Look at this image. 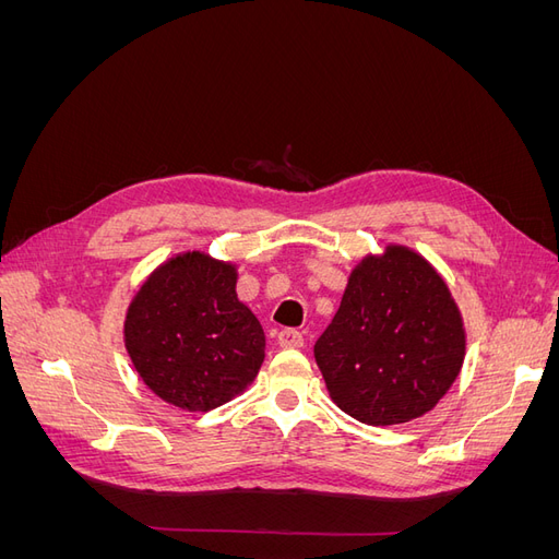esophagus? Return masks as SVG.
Segmentation results:
<instances>
[{
  "label": "esophagus",
  "instance_id": "esophagus-1",
  "mask_svg": "<svg viewBox=\"0 0 559 559\" xmlns=\"http://www.w3.org/2000/svg\"><path fill=\"white\" fill-rule=\"evenodd\" d=\"M302 341H306V337H302V333L296 331V329H284V331H280V345L286 347V349L302 347Z\"/></svg>",
  "mask_w": 559,
  "mask_h": 559
}]
</instances>
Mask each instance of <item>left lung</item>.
<instances>
[{
	"label": "left lung",
	"mask_w": 559,
	"mask_h": 559,
	"mask_svg": "<svg viewBox=\"0 0 559 559\" xmlns=\"http://www.w3.org/2000/svg\"><path fill=\"white\" fill-rule=\"evenodd\" d=\"M464 349L443 277L413 249L389 245L354 267L314 359L337 408L386 427L429 413L460 376Z\"/></svg>",
	"instance_id": "1"
}]
</instances>
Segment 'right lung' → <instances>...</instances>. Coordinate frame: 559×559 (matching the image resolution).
I'll return each instance as SVG.
<instances>
[{
    "mask_svg": "<svg viewBox=\"0 0 559 559\" xmlns=\"http://www.w3.org/2000/svg\"><path fill=\"white\" fill-rule=\"evenodd\" d=\"M235 267L189 251L163 263L134 296L126 347L151 392L207 413L257 378L265 335L235 294Z\"/></svg>",
    "mask_w": 559,
    "mask_h": 559,
    "instance_id": "obj_1",
    "label": "right lung"
}]
</instances>
